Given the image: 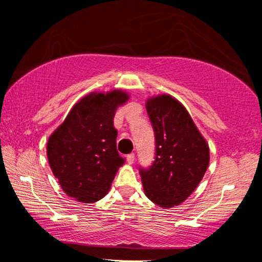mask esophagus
Wrapping results in <instances>:
<instances>
[{
    "mask_svg": "<svg viewBox=\"0 0 262 262\" xmlns=\"http://www.w3.org/2000/svg\"><path fill=\"white\" fill-rule=\"evenodd\" d=\"M126 159H127V162H128V164H133L134 163V159H135V155L134 154H129V155H127L126 156Z\"/></svg>",
    "mask_w": 262,
    "mask_h": 262,
    "instance_id": "obj_1",
    "label": "esophagus"
}]
</instances>
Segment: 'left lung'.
Masks as SVG:
<instances>
[{
    "label": "left lung",
    "instance_id": "left-lung-1",
    "mask_svg": "<svg viewBox=\"0 0 262 262\" xmlns=\"http://www.w3.org/2000/svg\"><path fill=\"white\" fill-rule=\"evenodd\" d=\"M156 155L149 168L140 167L144 193L162 208L184 202L200 184L209 164V147L185 106L170 95L147 100Z\"/></svg>",
    "mask_w": 262,
    "mask_h": 262
}]
</instances>
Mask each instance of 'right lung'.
<instances>
[{
	"label": "right lung",
	"mask_w": 262,
	"mask_h": 262,
	"mask_svg": "<svg viewBox=\"0 0 262 262\" xmlns=\"http://www.w3.org/2000/svg\"><path fill=\"white\" fill-rule=\"evenodd\" d=\"M128 98L121 90L92 92L74 105L50 136L48 163L68 196L94 203L107 194L118 168L125 163L117 150L113 119Z\"/></svg>",
	"instance_id": "add662e5"
}]
</instances>
